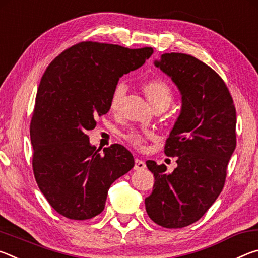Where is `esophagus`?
<instances>
[{
	"label": "esophagus",
	"instance_id": "obj_1",
	"mask_svg": "<svg viewBox=\"0 0 258 258\" xmlns=\"http://www.w3.org/2000/svg\"><path fill=\"white\" fill-rule=\"evenodd\" d=\"M146 168V163L141 159H135V165H134V169L137 171H141V169Z\"/></svg>",
	"mask_w": 258,
	"mask_h": 258
}]
</instances>
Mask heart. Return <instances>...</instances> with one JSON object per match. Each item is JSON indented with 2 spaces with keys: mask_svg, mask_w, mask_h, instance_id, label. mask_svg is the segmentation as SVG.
I'll use <instances>...</instances> for the list:
<instances>
[{
  "mask_svg": "<svg viewBox=\"0 0 258 258\" xmlns=\"http://www.w3.org/2000/svg\"><path fill=\"white\" fill-rule=\"evenodd\" d=\"M142 92L145 93L146 98L149 103L155 109L166 108L173 100V90L169 86L167 82L160 78H152V80L142 83L141 85ZM125 95V86L123 84H118L113 89L110 101H109V109L112 112L118 111L120 108L121 101H123ZM152 134L150 133H142L139 131H130L124 134V139L127 141L131 146H133L138 149H143L146 147V142L148 139H152Z\"/></svg>",
  "mask_w": 258,
  "mask_h": 258,
  "instance_id": "b5f03b06",
  "label": "heart"
}]
</instances>
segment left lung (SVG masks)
Returning a JSON list of instances; mask_svg holds the SVG:
<instances>
[{"mask_svg": "<svg viewBox=\"0 0 258 258\" xmlns=\"http://www.w3.org/2000/svg\"><path fill=\"white\" fill-rule=\"evenodd\" d=\"M155 64L178 87L182 109L164 148L177 167L167 174L165 165L146 163L155 176L146 211L156 224L180 229L202 218L223 190L237 145V115L228 86L203 61L172 52Z\"/></svg>", "mask_w": 258, "mask_h": 258, "instance_id": "obj_1", "label": "left lung"}]
</instances>
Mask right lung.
I'll use <instances>...</instances> for the list:
<instances>
[{"label": "right lung", "instance_id": "obj_1", "mask_svg": "<svg viewBox=\"0 0 258 258\" xmlns=\"http://www.w3.org/2000/svg\"><path fill=\"white\" fill-rule=\"evenodd\" d=\"M152 53V47L81 42L61 52L43 74L30 120L32 164L38 187L60 215L76 221L99 215L109 187L133 168L125 147L111 145L101 155L87 132L109 111L119 78Z\"/></svg>", "mask_w": 258, "mask_h": 258}]
</instances>
